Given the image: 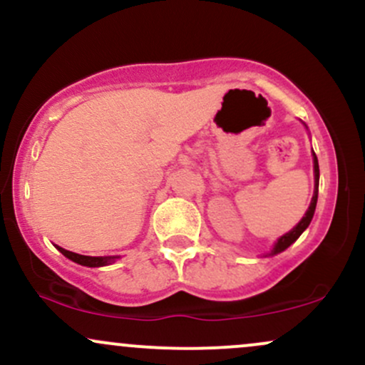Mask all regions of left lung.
Listing matches in <instances>:
<instances>
[{
    "label": "left lung",
    "instance_id": "1",
    "mask_svg": "<svg viewBox=\"0 0 365 365\" xmlns=\"http://www.w3.org/2000/svg\"><path fill=\"white\" fill-rule=\"evenodd\" d=\"M314 178H316V185H314V195H312V200H311V206H309L307 212H305V216L302 217V220H300V223L297 225L295 228L290 230V232L284 233L283 237L278 238L274 249L271 250V255L283 252L284 249H288V247H290L293 242L297 240V238L302 235L304 230L307 228L309 225H311V220L314 216V211H316V204H317V192H319V163H317L316 154H314Z\"/></svg>",
    "mask_w": 365,
    "mask_h": 365
}]
</instances>
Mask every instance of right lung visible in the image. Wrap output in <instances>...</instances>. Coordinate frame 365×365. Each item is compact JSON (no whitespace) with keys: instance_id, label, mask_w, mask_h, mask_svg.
Wrapping results in <instances>:
<instances>
[{"instance_id":"add662e5","label":"right lung","mask_w":365,"mask_h":365,"mask_svg":"<svg viewBox=\"0 0 365 365\" xmlns=\"http://www.w3.org/2000/svg\"><path fill=\"white\" fill-rule=\"evenodd\" d=\"M58 250H60L65 257H68L70 261L81 264V266H89V267L106 266V264H111L113 259H115V257H91V255H81V254H75V252H70V250L61 249V247H58Z\"/></svg>"}]
</instances>
